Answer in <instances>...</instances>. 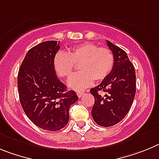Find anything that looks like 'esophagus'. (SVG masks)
<instances>
[{"instance_id":"obj_1","label":"esophagus","mask_w":159,"mask_h":159,"mask_svg":"<svg viewBox=\"0 0 159 159\" xmlns=\"http://www.w3.org/2000/svg\"><path fill=\"white\" fill-rule=\"evenodd\" d=\"M83 94H84L83 92H80V91H78V92H77V95H78V97H81L83 96Z\"/></svg>"}]
</instances>
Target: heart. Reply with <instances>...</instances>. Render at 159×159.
<instances>
[{
	"instance_id": "b5f03b06",
	"label": "heart",
	"mask_w": 159,
	"mask_h": 159,
	"mask_svg": "<svg viewBox=\"0 0 159 159\" xmlns=\"http://www.w3.org/2000/svg\"><path fill=\"white\" fill-rule=\"evenodd\" d=\"M115 64L113 53L107 48H100L91 43L75 46L68 53L59 51L54 58V67L61 78H69L76 65L80 71L68 81V85L75 90H83L93 81H101L111 72Z\"/></svg>"
}]
</instances>
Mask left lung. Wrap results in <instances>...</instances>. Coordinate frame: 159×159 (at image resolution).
I'll use <instances>...</instances> for the list:
<instances>
[{
	"label": "left lung",
	"mask_w": 159,
	"mask_h": 159,
	"mask_svg": "<svg viewBox=\"0 0 159 159\" xmlns=\"http://www.w3.org/2000/svg\"><path fill=\"white\" fill-rule=\"evenodd\" d=\"M108 48L115 57L110 74L100 85L92 88L94 97L92 116L98 125L111 127L120 122L128 114L135 95V70L127 53L107 40ZM104 92V95L99 91Z\"/></svg>",
	"instance_id": "obj_1"
}]
</instances>
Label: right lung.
<instances>
[{
    "instance_id": "right-lung-1",
    "label": "right lung",
    "mask_w": 159,
    "mask_h": 159,
    "mask_svg": "<svg viewBox=\"0 0 159 159\" xmlns=\"http://www.w3.org/2000/svg\"><path fill=\"white\" fill-rule=\"evenodd\" d=\"M59 42L46 41L29 50L17 78L20 101L27 116L39 128L56 131L68 124L69 110L78 97L57 78L54 58Z\"/></svg>"
}]
</instances>
